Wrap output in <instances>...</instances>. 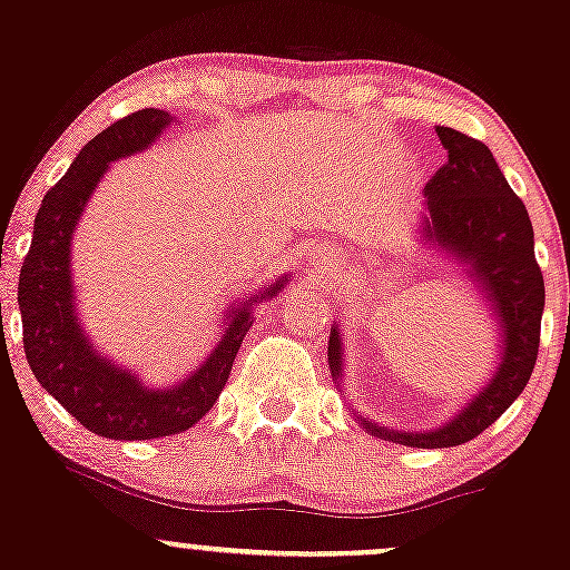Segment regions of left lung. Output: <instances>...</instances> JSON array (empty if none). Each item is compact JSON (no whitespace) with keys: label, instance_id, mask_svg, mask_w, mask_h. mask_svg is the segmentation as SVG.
<instances>
[{"label":"left lung","instance_id":"1","mask_svg":"<svg viewBox=\"0 0 570 570\" xmlns=\"http://www.w3.org/2000/svg\"><path fill=\"white\" fill-rule=\"evenodd\" d=\"M436 136L448 149V164L423 188V237L429 245L456 256L470 278L481 284L502 331V350L489 385L472 395L445 426L395 431L355 415L368 434L410 448H453L487 431L524 391L541 344L543 275L535 262L524 202L511 190L487 144L442 125H436ZM327 363L333 380L341 382L344 350L338 327H331Z\"/></svg>","mask_w":570,"mask_h":570}]
</instances>
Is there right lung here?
I'll return each instance as SVG.
<instances>
[{"label": "right lung", "mask_w": 570, "mask_h": 570, "mask_svg": "<svg viewBox=\"0 0 570 570\" xmlns=\"http://www.w3.org/2000/svg\"><path fill=\"white\" fill-rule=\"evenodd\" d=\"M169 125V111L141 109L100 130L81 149L68 175L46 194L18 275L23 352L35 380L83 429L106 440H155L199 423L218 401L239 344L254 327V303L278 295L286 281H275L250 301L232 305L218 346L177 385H141L134 371L119 368L95 350L76 316L70 237L111 160L147 149Z\"/></svg>", "instance_id": "right-lung-1"}]
</instances>
